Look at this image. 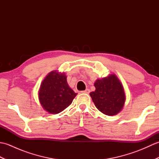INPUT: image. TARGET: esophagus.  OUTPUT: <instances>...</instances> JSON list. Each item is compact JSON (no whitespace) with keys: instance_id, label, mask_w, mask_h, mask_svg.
Returning <instances> with one entry per match:
<instances>
[{"instance_id":"1","label":"esophagus","mask_w":159,"mask_h":159,"mask_svg":"<svg viewBox=\"0 0 159 159\" xmlns=\"http://www.w3.org/2000/svg\"><path fill=\"white\" fill-rule=\"evenodd\" d=\"M81 92H82V93H89L90 90H89V89H86L85 90L82 91Z\"/></svg>"}]
</instances>
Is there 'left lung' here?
<instances>
[{
  "mask_svg": "<svg viewBox=\"0 0 159 159\" xmlns=\"http://www.w3.org/2000/svg\"><path fill=\"white\" fill-rule=\"evenodd\" d=\"M96 90L91 92L96 107L109 116H116L122 110L126 95L122 83L115 74L97 79L94 83Z\"/></svg>",
  "mask_w": 159,
  "mask_h": 159,
  "instance_id": "8db88e82",
  "label": "left lung"
}]
</instances>
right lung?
<instances>
[{
	"label": "right lung",
	"instance_id": "add662e5",
	"mask_svg": "<svg viewBox=\"0 0 159 159\" xmlns=\"http://www.w3.org/2000/svg\"><path fill=\"white\" fill-rule=\"evenodd\" d=\"M77 93L70 88L64 72L53 70L40 85L38 98L43 109L51 114L61 112L72 104Z\"/></svg>",
	"mask_w": 159,
	"mask_h": 159
}]
</instances>
